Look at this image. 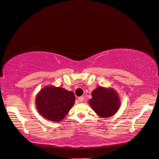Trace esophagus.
I'll list each match as a JSON object with an SVG mask.
<instances>
[{
	"label": "esophagus",
	"instance_id": "esophagus-1",
	"mask_svg": "<svg viewBox=\"0 0 159 159\" xmlns=\"http://www.w3.org/2000/svg\"><path fill=\"white\" fill-rule=\"evenodd\" d=\"M78 101H80V102H83L84 101V97H80L78 98Z\"/></svg>",
	"mask_w": 159,
	"mask_h": 159
}]
</instances>
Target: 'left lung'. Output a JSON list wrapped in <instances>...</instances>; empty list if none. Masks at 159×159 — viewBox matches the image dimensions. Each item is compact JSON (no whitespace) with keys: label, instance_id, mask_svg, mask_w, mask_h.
Instances as JSON below:
<instances>
[{"label":"left lung","instance_id":"obj_1","mask_svg":"<svg viewBox=\"0 0 159 159\" xmlns=\"http://www.w3.org/2000/svg\"><path fill=\"white\" fill-rule=\"evenodd\" d=\"M89 101L92 109L101 117L114 116L120 107V98L117 93L111 87H98L92 93Z\"/></svg>","mask_w":159,"mask_h":159}]
</instances>
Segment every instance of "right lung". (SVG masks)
<instances>
[{
	"label": "right lung",
	"mask_w": 159,
	"mask_h": 159,
	"mask_svg": "<svg viewBox=\"0 0 159 159\" xmlns=\"http://www.w3.org/2000/svg\"><path fill=\"white\" fill-rule=\"evenodd\" d=\"M74 93L60 87L46 86L35 97L38 111L44 118L52 121H62L74 105Z\"/></svg>",
	"instance_id": "obj_1"
}]
</instances>
